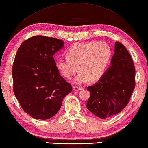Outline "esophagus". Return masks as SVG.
<instances>
[{"instance_id": "obj_1", "label": "esophagus", "mask_w": 148, "mask_h": 148, "mask_svg": "<svg viewBox=\"0 0 148 148\" xmlns=\"http://www.w3.org/2000/svg\"><path fill=\"white\" fill-rule=\"evenodd\" d=\"M73 88H74V90L78 91L79 90H81L82 88L81 87H78V86H73Z\"/></svg>"}]
</instances>
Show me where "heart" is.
Segmentation results:
<instances>
[{
    "mask_svg": "<svg viewBox=\"0 0 148 148\" xmlns=\"http://www.w3.org/2000/svg\"><path fill=\"white\" fill-rule=\"evenodd\" d=\"M66 58L58 59L56 66L67 79H71L79 70L75 82L84 83L100 79L108 68L112 58L110 45L104 41L77 42L65 52Z\"/></svg>",
    "mask_w": 148,
    "mask_h": 148,
    "instance_id": "b5f03b06",
    "label": "heart"
}]
</instances>
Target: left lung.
I'll use <instances>...</instances> for the list:
<instances>
[{
  "mask_svg": "<svg viewBox=\"0 0 148 148\" xmlns=\"http://www.w3.org/2000/svg\"><path fill=\"white\" fill-rule=\"evenodd\" d=\"M111 65L95 85L87 87L88 110L100 119L119 114L128 104L135 87V68L130 52L119 42L114 45Z\"/></svg>",
  "mask_w": 148,
  "mask_h": 148,
  "instance_id": "obj_1",
  "label": "left lung"
}]
</instances>
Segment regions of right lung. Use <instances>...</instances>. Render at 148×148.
<instances>
[{
  "label": "right lung",
  "mask_w": 148,
  "mask_h": 148,
  "mask_svg": "<svg viewBox=\"0 0 148 148\" xmlns=\"http://www.w3.org/2000/svg\"><path fill=\"white\" fill-rule=\"evenodd\" d=\"M63 46L60 39L36 36L25 40L16 53L12 71L13 92L24 111L34 119L53 117L72 90L53 58Z\"/></svg>",
  "instance_id": "right-lung-1"
}]
</instances>
